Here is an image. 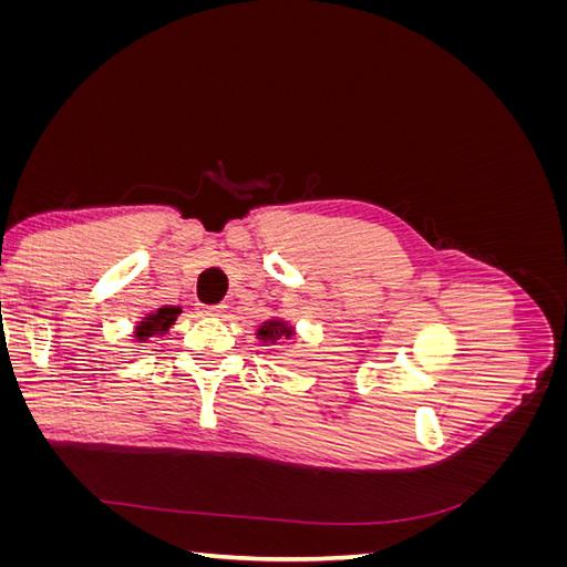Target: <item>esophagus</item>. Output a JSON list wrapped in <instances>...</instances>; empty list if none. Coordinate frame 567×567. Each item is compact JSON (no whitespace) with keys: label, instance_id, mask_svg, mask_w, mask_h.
I'll list each match as a JSON object with an SVG mask.
<instances>
[{"label":"esophagus","instance_id":"esophagus-1","mask_svg":"<svg viewBox=\"0 0 567 567\" xmlns=\"http://www.w3.org/2000/svg\"><path fill=\"white\" fill-rule=\"evenodd\" d=\"M200 315L203 317H221L225 315V305H203Z\"/></svg>","mask_w":567,"mask_h":567}]
</instances>
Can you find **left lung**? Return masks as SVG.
<instances>
[{"label":"left lung","instance_id":"8db88e82","mask_svg":"<svg viewBox=\"0 0 567 567\" xmlns=\"http://www.w3.org/2000/svg\"><path fill=\"white\" fill-rule=\"evenodd\" d=\"M290 336H293V329H290V326L281 319H269L260 326V329H257V338H260L262 342H271V346L277 340L290 338Z\"/></svg>","mask_w":567,"mask_h":567}]
</instances>
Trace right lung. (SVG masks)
<instances>
[{"instance_id": "1", "label": "right lung", "mask_w": 567, "mask_h": 567, "mask_svg": "<svg viewBox=\"0 0 567 567\" xmlns=\"http://www.w3.org/2000/svg\"><path fill=\"white\" fill-rule=\"evenodd\" d=\"M179 307H161V310H156V312H151V315H146L142 321H140V326H136L134 329V340H140V342H146L148 338H153V336H163L169 326H173L175 321H177V317H179Z\"/></svg>"}]
</instances>
